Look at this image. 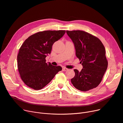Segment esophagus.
<instances>
[{"mask_svg":"<svg viewBox=\"0 0 123 123\" xmlns=\"http://www.w3.org/2000/svg\"><path fill=\"white\" fill-rule=\"evenodd\" d=\"M67 70H68V69L67 68H66V67H63V68H62V70L63 71H66Z\"/></svg>","mask_w":123,"mask_h":123,"instance_id":"obj_1","label":"esophagus"}]
</instances>
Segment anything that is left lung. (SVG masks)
Segmentation results:
<instances>
[{
    "label": "left lung",
    "instance_id": "obj_1",
    "mask_svg": "<svg viewBox=\"0 0 123 123\" xmlns=\"http://www.w3.org/2000/svg\"><path fill=\"white\" fill-rule=\"evenodd\" d=\"M66 33L73 42L76 56L83 66L80 72L74 69L75 76L71 79V83L83 92L96 88L108 66L103 43L98 37L84 31L67 30Z\"/></svg>",
    "mask_w": 123,
    "mask_h": 123
}]
</instances>
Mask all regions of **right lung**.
<instances>
[{"label": "right lung", "instance_id": "1", "mask_svg": "<svg viewBox=\"0 0 123 123\" xmlns=\"http://www.w3.org/2000/svg\"><path fill=\"white\" fill-rule=\"evenodd\" d=\"M65 30H47L31 35L21 45L17 56L18 68L21 78L28 87L35 90L47 85L59 71L60 66L46 63L54 43L60 39Z\"/></svg>", "mask_w": 123, "mask_h": 123}]
</instances>
